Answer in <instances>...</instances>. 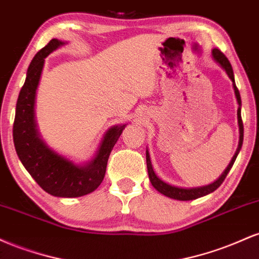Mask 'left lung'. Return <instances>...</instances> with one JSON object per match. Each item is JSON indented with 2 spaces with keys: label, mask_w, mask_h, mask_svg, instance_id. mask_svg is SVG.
Masks as SVG:
<instances>
[{
  "label": "left lung",
  "mask_w": 259,
  "mask_h": 259,
  "mask_svg": "<svg viewBox=\"0 0 259 259\" xmlns=\"http://www.w3.org/2000/svg\"><path fill=\"white\" fill-rule=\"evenodd\" d=\"M212 57L214 61L221 65V68L223 70H225V73L228 74V76L230 78L231 81H233V88H234V92H235V97H236L237 103H239V108H237V124H239V146H237V150L235 154L231 158L230 163L223 171L221 177L218 178L215 181H213L212 184H208V185L204 186H198V187H179V186H174L170 185V184L165 183L160 178L157 177V174L154 173L152 163H151V158H150V152L148 150H146V163H147V171H148V178H150L151 184L157 191L160 192L162 195L167 196V197L174 198V200H179V201H191V200H196V198L202 197V196H206L210 192L215 191L219 186L222 185L223 181H224L225 178L229 171H230L231 167H233L235 159H236L237 154H239L240 150H241L242 142H243V124H242V119H241V97H240V92L237 90L236 85H235V79H234V72H233V67H231L230 62L228 61V58L225 57L224 53L219 51L218 49H213L212 50Z\"/></svg>",
  "instance_id": "left-lung-1"
}]
</instances>
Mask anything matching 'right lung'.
<instances>
[{
	"label": "right lung",
	"mask_w": 259,
	"mask_h": 259,
	"mask_svg": "<svg viewBox=\"0 0 259 259\" xmlns=\"http://www.w3.org/2000/svg\"><path fill=\"white\" fill-rule=\"evenodd\" d=\"M65 44L52 38L32 58L18 96L13 141L20 162L41 189L56 197L72 198L90 194L101 185L109 154L126 124L109 127L95 156L80 164L56 152L41 138L35 119V99L45 58Z\"/></svg>",
	"instance_id": "1"
}]
</instances>
